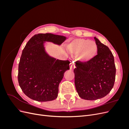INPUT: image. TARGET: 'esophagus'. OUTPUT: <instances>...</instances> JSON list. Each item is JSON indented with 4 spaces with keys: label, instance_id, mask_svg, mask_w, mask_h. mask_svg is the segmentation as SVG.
<instances>
[{
    "label": "esophagus",
    "instance_id": "1",
    "mask_svg": "<svg viewBox=\"0 0 129 129\" xmlns=\"http://www.w3.org/2000/svg\"><path fill=\"white\" fill-rule=\"evenodd\" d=\"M75 68V63H74V62H71V63H70V69L71 70L74 69V68Z\"/></svg>",
    "mask_w": 129,
    "mask_h": 129
}]
</instances>
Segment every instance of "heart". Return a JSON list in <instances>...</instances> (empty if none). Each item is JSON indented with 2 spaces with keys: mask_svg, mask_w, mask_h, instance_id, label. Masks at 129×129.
<instances>
[{
  "mask_svg": "<svg viewBox=\"0 0 129 129\" xmlns=\"http://www.w3.org/2000/svg\"><path fill=\"white\" fill-rule=\"evenodd\" d=\"M68 51L73 55H79V58L84 62L92 60L97 55L98 47L96 42L83 39H76L67 45Z\"/></svg>",
  "mask_w": 129,
  "mask_h": 129,
  "instance_id": "1",
  "label": "heart"
}]
</instances>
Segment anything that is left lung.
<instances>
[{"mask_svg":"<svg viewBox=\"0 0 129 129\" xmlns=\"http://www.w3.org/2000/svg\"><path fill=\"white\" fill-rule=\"evenodd\" d=\"M94 39L98 47L96 56L87 62L77 61L74 69L76 91L81 98L87 100H96L108 95L115 81L113 54L108 46Z\"/></svg>","mask_w":129,"mask_h":129,"instance_id":"obj_1","label":"left lung"}]
</instances>
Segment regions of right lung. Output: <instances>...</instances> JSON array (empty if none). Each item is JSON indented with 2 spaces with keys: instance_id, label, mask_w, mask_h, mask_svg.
Masks as SVG:
<instances>
[{
  "instance_id": "1",
  "label": "right lung",
  "mask_w": 129,
  "mask_h": 129,
  "mask_svg": "<svg viewBox=\"0 0 129 129\" xmlns=\"http://www.w3.org/2000/svg\"><path fill=\"white\" fill-rule=\"evenodd\" d=\"M65 37L51 33L34 35L22 50L18 67L19 84L29 98L39 102L56 99L58 85L64 72L69 69L68 60H56L45 52L44 41L61 45Z\"/></svg>"
}]
</instances>
